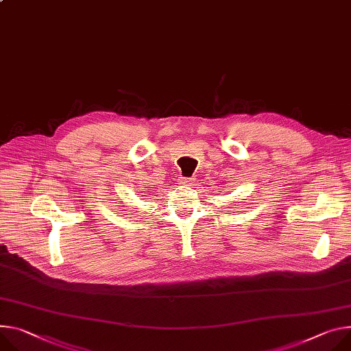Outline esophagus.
I'll use <instances>...</instances> for the list:
<instances>
[{
    "mask_svg": "<svg viewBox=\"0 0 351 351\" xmlns=\"http://www.w3.org/2000/svg\"><path fill=\"white\" fill-rule=\"evenodd\" d=\"M180 180H182V183H186V184H189L190 182H192V179H190V178H182Z\"/></svg>",
    "mask_w": 351,
    "mask_h": 351,
    "instance_id": "obj_1",
    "label": "esophagus"
}]
</instances>
